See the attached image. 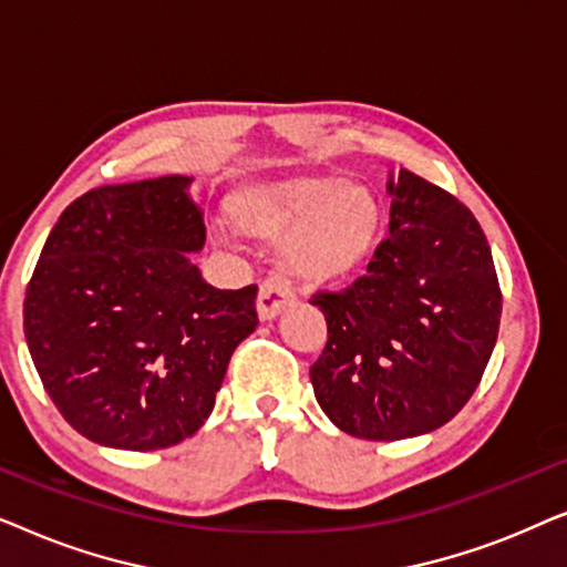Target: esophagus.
<instances>
[{"mask_svg":"<svg viewBox=\"0 0 567 567\" xmlns=\"http://www.w3.org/2000/svg\"><path fill=\"white\" fill-rule=\"evenodd\" d=\"M293 305V291L281 278H266L258 291V317L262 322L276 320L286 307Z\"/></svg>","mask_w":567,"mask_h":567,"instance_id":"1","label":"esophagus"}]
</instances>
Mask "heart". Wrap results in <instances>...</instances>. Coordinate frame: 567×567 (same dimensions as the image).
I'll use <instances>...</instances> for the list:
<instances>
[{
    "label": "heart",
    "instance_id": "1",
    "mask_svg": "<svg viewBox=\"0 0 567 567\" xmlns=\"http://www.w3.org/2000/svg\"><path fill=\"white\" fill-rule=\"evenodd\" d=\"M239 235L281 243V262L309 286L353 278L374 255L384 227L382 200L367 183L340 175H293L239 190L229 200Z\"/></svg>",
    "mask_w": 567,
    "mask_h": 567
}]
</instances>
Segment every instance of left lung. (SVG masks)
<instances>
[{
    "label": "left lung",
    "instance_id": "8db88e82",
    "mask_svg": "<svg viewBox=\"0 0 567 567\" xmlns=\"http://www.w3.org/2000/svg\"><path fill=\"white\" fill-rule=\"evenodd\" d=\"M390 237L367 276L317 291L328 343L309 369L324 415L348 436L400 441L464 408L491 361L501 286L491 245L452 193L390 175Z\"/></svg>",
    "mask_w": 567,
    "mask_h": 567
}]
</instances>
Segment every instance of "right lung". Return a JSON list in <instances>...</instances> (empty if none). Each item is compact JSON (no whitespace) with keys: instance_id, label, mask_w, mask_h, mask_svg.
Returning a JSON list of instances; mask_svg holds the SVG:
<instances>
[{"instance_id":"1","label":"right lung","mask_w":567,"mask_h":567,"mask_svg":"<svg viewBox=\"0 0 567 567\" xmlns=\"http://www.w3.org/2000/svg\"><path fill=\"white\" fill-rule=\"evenodd\" d=\"M193 177L103 185L59 216L25 291L38 377L100 446L181 444L214 410L235 348L258 324V286L214 289Z\"/></svg>"}]
</instances>
